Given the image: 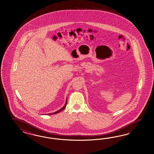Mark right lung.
<instances>
[{"instance_id":"right-lung-1","label":"right lung","mask_w":154,"mask_h":154,"mask_svg":"<svg viewBox=\"0 0 154 154\" xmlns=\"http://www.w3.org/2000/svg\"><path fill=\"white\" fill-rule=\"evenodd\" d=\"M66 104H67V100H66V103H65V105H64V106L62 108H61L60 109H59V110H58L57 111H56L55 112H54V113H49V114H48V115H54V114H56V113H59V112H61L62 110H63L65 107H66Z\"/></svg>"}]
</instances>
